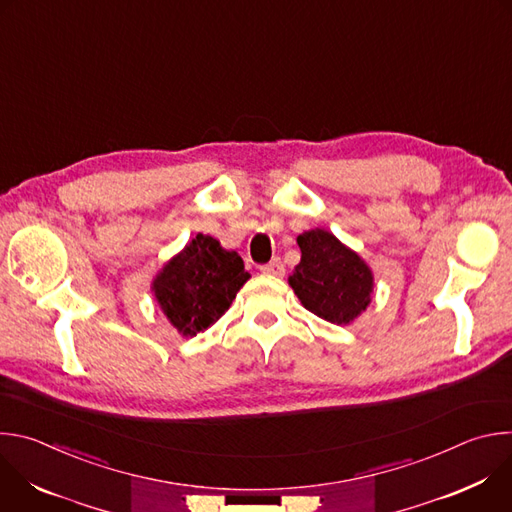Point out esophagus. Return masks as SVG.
I'll return each mask as SVG.
<instances>
[{
  "instance_id": "obj_1",
  "label": "esophagus",
  "mask_w": 512,
  "mask_h": 512,
  "mask_svg": "<svg viewBox=\"0 0 512 512\" xmlns=\"http://www.w3.org/2000/svg\"><path fill=\"white\" fill-rule=\"evenodd\" d=\"M261 271H263V273H267V275H275V277H281V275L285 273V267H283V261H281L279 257H275V259H271L269 263L261 265Z\"/></svg>"
}]
</instances>
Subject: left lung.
Returning <instances> with one entry per match:
<instances>
[{"instance_id":"obj_1","label":"left lung","mask_w":512,"mask_h":512,"mask_svg":"<svg viewBox=\"0 0 512 512\" xmlns=\"http://www.w3.org/2000/svg\"><path fill=\"white\" fill-rule=\"evenodd\" d=\"M302 259L289 285L306 310L332 324H350L373 298V271L358 253L324 229L298 237Z\"/></svg>"}]
</instances>
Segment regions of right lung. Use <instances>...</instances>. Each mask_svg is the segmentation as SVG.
I'll list each match as a JSON object with an SVG mask.
<instances>
[{
  "mask_svg": "<svg viewBox=\"0 0 512 512\" xmlns=\"http://www.w3.org/2000/svg\"><path fill=\"white\" fill-rule=\"evenodd\" d=\"M249 277L237 251L198 233L162 267L152 291L170 324L188 338L221 318Z\"/></svg>",
  "mask_w": 512,
  "mask_h": 512,
  "instance_id": "right-lung-1",
  "label": "right lung"
}]
</instances>
